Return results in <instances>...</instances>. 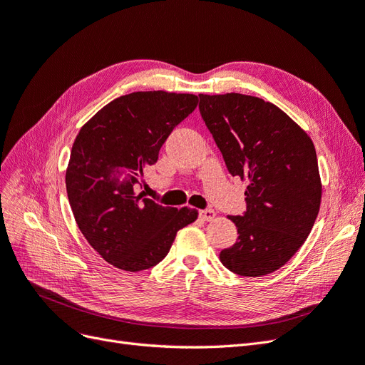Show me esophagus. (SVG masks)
<instances>
[{
	"instance_id": "obj_1",
	"label": "esophagus",
	"mask_w": 365,
	"mask_h": 365,
	"mask_svg": "<svg viewBox=\"0 0 365 365\" xmlns=\"http://www.w3.org/2000/svg\"><path fill=\"white\" fill-rule=\"evenodd\" d=\"M215 216H216V213H215V210H212V208H205V210H201L200 212V217L202 219V220H213L215 219Z\"/></svg>"
}]
</instances>
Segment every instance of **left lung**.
Wrapping results in <instances>:
<instances>
[{
	"mask_svg": "<svg viewBox=\"0 0 365 365\" xmlns=\"http://www.w3.org/2000/svg\"><path fill=\"white\" fill-rule=\"evenodd\" d=\"M200 111L228 172L248 180L247 212L230 216L237 242L220 251L231 272L262 277L304 244L322 204L315 146L280 108L263 98L200 94Z\"/></svg>",
	"mask_w": 365,
	"mask_h": 365,
	"instance_id": "1",
	"label": "left lung"
}]
</instances>
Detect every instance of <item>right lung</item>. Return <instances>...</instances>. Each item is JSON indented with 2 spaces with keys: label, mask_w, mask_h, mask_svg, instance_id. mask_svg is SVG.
<instances>
[{
  "label": "right lung",
  "mask_w": 365,
  "mask_h": 365,
  "mask_svg": "<svg viewBox=\"0 0 365 365\" xmlns=\"http://www.w3.org/2000/svg\"><path fill=\"white\" fill-rule=\"evenodd\" d=\"M196 105L195 94L130 93L88 120L73 143L65 184L76 224L118 269L155 267L178 230L197 217L195 208L163 207L135 192L173 128Z\"/></svg>",
  "instance_id": "1"
}]
</instances>
